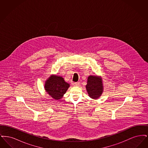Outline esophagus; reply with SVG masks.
Wrapping results in <instances>:
<instances>
[{
    "mask_svg": "<svg viewBox=\"0 0 148 148\" xmlns=\"http://www.w3.org/2000/svg\"><path fill=\"white\" fill-rule=\"evenodd\" d=\"M74 84L76 86H79L80 85V83L79 82H77L74 83Z\"/></svg>",
    "mask_w": 148,
    "mask_h": 148,
    "instance_id": "34e87169",
    "label": "esophagus"
}]
</instances>
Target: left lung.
I'll list each match as a JSON object with an SVG mask.
<instances>
[{
  "label": "left lung",
  "instance_id": "8db88e82",
  "mask_svg": "<svg viewBox=\"0 0 148 148\" xmlns=\"http://www.w3.org/2000/svg\"><path fill=\"white\" fill-rule=\"evenodd\" d=\"M86 88L90 98H98L103 92L102 82L97 76L90 75L88 78Z\"/></svg>",
  "mask_w": 148,
  "mask_h": 148
}]
</instances>
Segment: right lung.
Instances as JSON below:
<instances>
[{"label":"right lung","mask_w":148,"mask_h":148,"mask_svg":"<svg viewBox=\"0 0 148 148\" xmlns=\"http://www.w3.org/2000/svg\"><path fill=\"white\" fill-rule=\"evenodd\" d=\"M69 87L63 78L59 76H51L46 81L45 89L53 98L56 100L62 98Z\"/></svg>","instance_id":"1"}]
</instances>
